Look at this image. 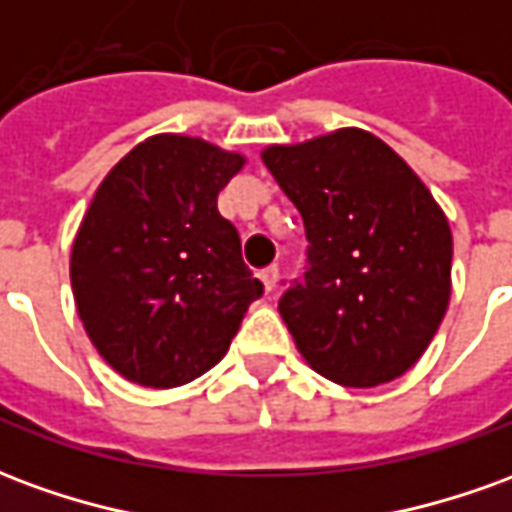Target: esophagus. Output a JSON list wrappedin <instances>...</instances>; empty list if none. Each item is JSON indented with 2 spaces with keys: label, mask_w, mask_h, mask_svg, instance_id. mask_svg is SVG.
<instances>
[{
  "label": "esophagus",
  "mask_w": 512,
  "mask_h": 512,
  "mask_svg": "<svg viewBox=\"0 0 512 512\" xmlns=\"http://www.w3.org/2000/svg\"><path fill=\"white\" fill-rule=\"evenodd\" d=\"M260 279H263V285H266V290L271 293V290L277 288L279 282V266H268L260 271Z\"/></svg>",
  "instance_id": "34e87169"
}]
</instances>
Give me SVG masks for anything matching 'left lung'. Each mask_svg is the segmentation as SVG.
<instances>
[{
    "label": "left lung",
    "instance_id": "1",
    "mask_svg": "<svg viewBox=\"0 0 512 512\" xmlns=\"http://www.w3.org/2000/svg\"><path fill=\"white\" fill-rule=\"evenodd\" d=\"M263 164L310 241L304 279L279 299L301 356L343 386L403 376L450 304L452 233L433 194L362 128L271 145Z\"/></svg>",
    "mask_w": 512,
    "mask_h": 512
}]
</instances>
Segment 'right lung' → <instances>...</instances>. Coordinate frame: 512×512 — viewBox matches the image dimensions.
I'll use <instances>...</instances> for the list:
<instances>
[{
  "instance_id": "obj_1",
  "label": "right lung",
  "mask_w": 512,
  "mask_h": 512,
  "mask_svg": "<svg viewBox=\"0 0 512 512\" xmlns=\"http://www.w3.org/2000/svg\"><path fill=\"white\" fill-rule=\"evenodd\" d=\"M244 156L197 136L136 145L95 191L71 252L84 332L128 381L189 384L230 348L263 282L216 197Z\"/></svg>"
}]
</instances>
